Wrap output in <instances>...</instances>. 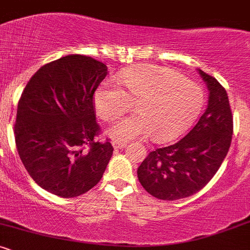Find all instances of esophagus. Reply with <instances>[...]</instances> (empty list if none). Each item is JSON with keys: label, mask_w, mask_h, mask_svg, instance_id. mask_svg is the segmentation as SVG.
I'll use <instances>...</instances> for the list:
<instances>
[{"label": "esophagus", "mask_w": 250, "mask_h": 250, "mask_svg": "<svg viewBox=\"0 0 250 250\" xmlns=\"http://www.w3.org/2000/svg\"><path fill=\"white\" fill-rule=\"evenodd\" d=\"M111 145H113L114 149H123L125 147V142H121V141H113L111 142Z\"/></svg>", "instance_id": "34e87169"}]
</instances>
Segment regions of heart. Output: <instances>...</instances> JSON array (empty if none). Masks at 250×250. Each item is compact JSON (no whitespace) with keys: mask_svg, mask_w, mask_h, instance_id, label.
I'll return each instance as SVG.
<instances>
[{"mask_svg":"<svg viewBox=\"0 0 250 250\" xmlns=\"http://www.w3.org/2000/svg\"><path fill=\"white\" fill-rule=\"evenodd\" d=\"M122 88L105 82L96 90L94 103L103 120H114L134 103L136 114L119 120L108 134L117 141L151 134L156 141H169L194 120L203 102L199 85L167 68L140 65L117 77Z\"/></svg>","mask_w":250,"mask_h":250,"instance_id":"1","label":"heart"}]
</instances>
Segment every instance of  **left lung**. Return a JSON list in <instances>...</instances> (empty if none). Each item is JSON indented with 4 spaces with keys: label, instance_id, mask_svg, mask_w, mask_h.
<instances>
[{
    "label": "left lung",
    "instance_id": "1",
    "mask_svg": "<svg viewBox=\"0 0 250 250\" xmlns=\"http://www.w3.org/2000/svg\"><path fill=\"white\" fill-rule=\"evenodd\" d=\"M209 90L207 109L183 139L150 151L137 169L142 187L160 200L191 196L213 179L228 154L233 116L226 89L197 69Z\"/></svg>",
    "mask_w": 250,
    "mask_h": 250
}]
</instances>
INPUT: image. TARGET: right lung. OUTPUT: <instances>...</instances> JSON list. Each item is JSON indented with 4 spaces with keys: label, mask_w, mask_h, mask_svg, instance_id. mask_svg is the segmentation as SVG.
Listing matches in <instances>:
<instances>
[{
    "label": "right lung",
    "mask_w": 250,
    "mask_h": 250,
    "mask_svg": "<svg viewBox=\"0 0 250 250\" xmlns=\"http://www.w3.org/2000/svg\"><path fill=\"white\" fill-rule=\"evenodd\" d=\"M107 65L67 55L44 64L25 85L17 105L15 142L20 159L40 187L69 199L101 180L113 155L110 142L95 141L96 88Z\"/></svg>",
    "instance_id": "1"
}]
</instances>
